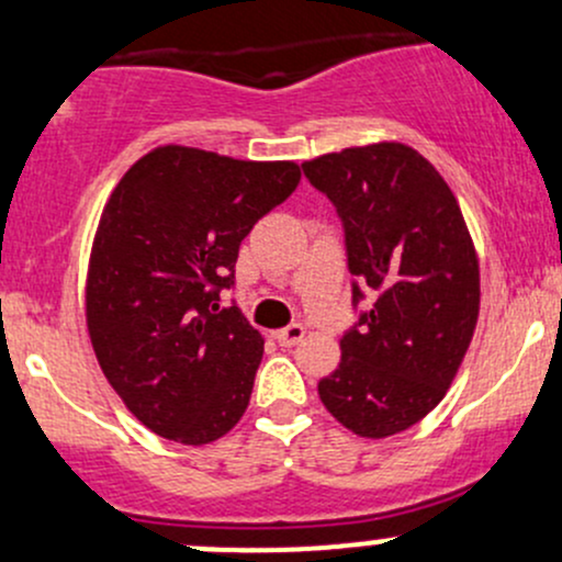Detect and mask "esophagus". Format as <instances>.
I'll return each mask as SVG.
<instances>
[{"instance_id": "esophagus-1", "label": "esophagus", "mask_w": 562, "mask_h": 562, "mask_svg": "<svg viewBox=\"0 0 562 562\" xmlns=\"http://www.w3.org/2000/svg\"><path fill=\"white\" fill-rule=\"evenodd\" d=\"M304 336H306V328L299 323L288 325V328H282V330H274V338L280 347H295L299 341H304Z\"/></svg>"}]
</instances>
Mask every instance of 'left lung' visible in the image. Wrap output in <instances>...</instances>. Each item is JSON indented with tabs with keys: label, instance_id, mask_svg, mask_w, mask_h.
<instances>
[{
	"label": "left lung",
	"instance_id": "left-lung-1",
	"mask_svg": "<svg viewBox=\"0 0 562 562\" xmlns=\"http://www.w3.org/2000/svg\"><path fill=\"white\" fill-rule=\"evenodd\" d=\"M301 168L341 218L351 304L373 299L344 333L319 400L355 435L381 440L446 397L477 325V252L451 187L411 146H355Z\"/></svg>",
	"mask_w": 562,
	"mask_h": 562
}]
</instances>
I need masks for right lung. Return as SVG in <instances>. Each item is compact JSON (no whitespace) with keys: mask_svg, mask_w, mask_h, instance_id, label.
<instances>
[{"mask_svg":"<svg viewBox=\"0 0 562 562\" xmlns=\"http://www.w3.org/2000/svg\"><path fill=\"white\" fill-rule=\"evenodd\" d=\"M299 181L295 162L170 144L111 191L90 252L88 333L109 384L159 437L207 446L248 408L263 338L221 291L256 221Z\"/></svg>","mask_w":562,"mask_h":562,"instance_id":"right-lung-1","label":"right lung"}]
</instances>
